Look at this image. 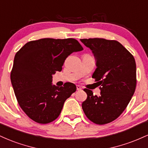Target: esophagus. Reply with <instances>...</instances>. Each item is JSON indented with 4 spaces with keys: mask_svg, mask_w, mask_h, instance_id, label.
<instances>
[{
    "mask_svg": "<svg viewBox=\"0 0 148 148\" xmlns=\"http://www.w3.org/2000/svg\"><path fill=\"white\" fill-rule=\"evenodd\" d=\"M76 89H77V90H81V86H79V85H78V86H76Z\"/></svg>",
    "mask_w": 148,
    "mask_h": 148,
    "instance_id": "esophagus-1",
    "label": "esophagus"
}]
</instances>
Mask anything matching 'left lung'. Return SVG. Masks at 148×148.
<instances>
[{"mask_svg": "<svg viewBox=\"0 0 148 148\" xmlns=\"http://www.w3.org/2000/svg\"><path fill=\"white\" fill-rule=\"evenodd\" d=\"M81 41L94 54L97 68L92 77L101 86L98 96L90 90H84L88 97L82 108L92 123L105 125L123 113L134 95L136 86L135 59L115 40L89 38Z\"/></svg>", "mask_w": 148, "mask_h": 148, "instance_id": "8db88e82", "label": "left lung"}]
</instances>
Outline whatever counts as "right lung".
Instances as JSON below:
<instances>
[{
  "instance_id": "1",
  "label": "right lung",
  "mask_w": 148,
  "mask_h": 148,
  "mask_svg": "<svg viewBox=\"0 0 148 148\" xmlns=\"http://www.w3.org/2000/svg\"><path fill=\"white\" fill-rule=\"evenodd\" d=\"M83 49L75 39L44 38L28 42L16 52L10 79L18 104L30 119L47 124L59 116L76 87L69 82L53 86L52 75L62 70L71 53Z\"/></svg>"
}]
</instances>
